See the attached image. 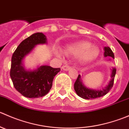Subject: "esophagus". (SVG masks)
<instances>
[{
    "label": "esophagus",
    "instance_id": "obj_1",
    "mask_svg": "<svg viewBox=\"0 0 129 129\" xmlns=\"http://www.w3.org/2000/svg\"><path fill=\"white\" fill-rule=\"evenodd\" d=\"M71 67H70V66H69V65H66V66H62V69H63V71H69V69H71Z\"/></svg>",
    "mask_w": 129,
    "mask_h": 129
}]
</instances>
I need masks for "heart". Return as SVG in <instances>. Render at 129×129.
<instances>
[{"mask_svg":"<svg viewBox=\"0 0 129 129\" xmlns=\"http://www.w3.org/2000/svg\"><path fill=\"white\" fill-rule=\"evenodd\" d=\"M91 45H92L89 42L82 41L70 47L68 51L73 54H80L79 58L82 62H92L97 58L99 52L96 47Z\"/></svg>","mask_w":129,"mask_h":129,"instance_id":"1","label":"heart"}]
</instances>
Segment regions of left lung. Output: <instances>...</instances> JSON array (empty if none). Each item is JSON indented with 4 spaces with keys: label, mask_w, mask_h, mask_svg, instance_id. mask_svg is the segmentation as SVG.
Wrapping results in <instances>:
<instances>
[{
    "label": "left lung",
    "mask_w": 129,
    "mask_h": 129,
    "mask_svg": "<svg viewBox=\"0 0 129 129\" xmlns=\"http://www.w3.org/2000/svg\"><path fill=\"white\" fill-rule=\"evenodd\" d=\"M104 56L105 57H110L112 58H114V54L112 50L109 47H104ZM116 74V69L114 68L112 69V72L111 74L112 79L109 82V85L102 90H95L89 89L86 88L82 83L81 80H80V75H79L75 84H74V89L76 92L77 94L81 98L84 99H94L96 98H99V97H102V96L106 95L108 92L110 91L113 87L114 82V79H115V75Z\"/></svg>",
    "instance_id": "1"
}]
</instances>
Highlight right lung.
Here are the masks:
<instances>
[{
  "mask_svg": "<svg viewBox=\"0 0 129 129\" xmlns=\"http://www.w3.org/2000/svg\"><path fill=\"white\" fill-rule=\"evenodd\" d=\"M42 33H35L23 40L13 54L10 75L15 89L27 98H38L45 95L51 89L54 78L60 68L42 66L34 71H26L22 60L36 45L46 43Z\"/></svg>",
  "mask_w": 129,
  "mask_h": 129,
  "instance_id": "obj_1",
  "label": "right lung"
}]
</instances>
